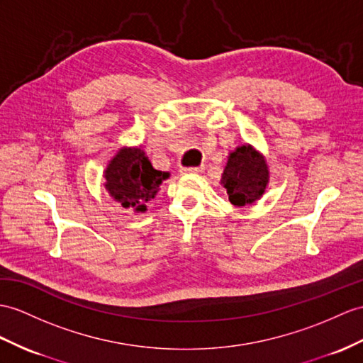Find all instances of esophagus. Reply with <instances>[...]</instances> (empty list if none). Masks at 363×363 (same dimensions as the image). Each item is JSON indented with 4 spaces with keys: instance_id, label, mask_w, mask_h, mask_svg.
<instances>
[{
    "instance_id": "34e87169",
    "label": "esophagus",
    "mask_w": 363,
    "mask_h": 363,
    "mask_svg": "<svg viewBox=\"0 0 363 363\" xmlns=\"http://www.w3.org/2000/svg\"><path fill=\"white\" fill-rule=\"evenodd\" d=\"M203 169H205V167L197 166V167H186V169H183L182 172L183 174H201Z\"/></svg>"
}]
</instances>
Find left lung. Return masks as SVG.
Returning a JSON list of instances; mask_svg holds the SVG:
<instances>
[{"mask_svg": "<svg viewBox=\"0 0 363 363\" xmlns=\"http://www.w3.org/2000/svg\"><path fill=\"white\" fill-rule=\"evenodd\" d=\"M269 183L267 158L252 145L242 143L228 154L220 184L234 206L252 205L262 199Z\"/></svg>", "mask_w": 363, "mask_h": 363, "instance_id": "obj_1", "label": "left lung"}]
</instances>
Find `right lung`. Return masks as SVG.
I'll return each mask as SVG.
<instances>
[{"instance_id": "add662e5", "label": "right lung", "mask_w": 363, "mask_h": 363, "mask_svg": "<svg viewBox=\"0 0 363 363\" xmlns=\"http://www.w3.org/2000/svg\"><path fill=\"white\" fill-rule=\"evenodd\" d=\"M104 188L121 208L146 212V203L155 199L169 172L157 171L141 146L118 149L103 172Z\"/></svg>"}]
</instances>
